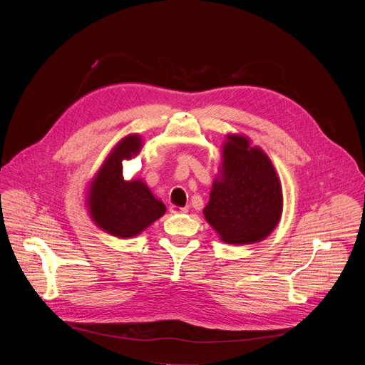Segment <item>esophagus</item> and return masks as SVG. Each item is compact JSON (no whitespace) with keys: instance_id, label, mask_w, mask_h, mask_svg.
<instances>
[{"instance_id":"esophagus-1","label":"esophagus","mask_w":365,"mask_h":365,"mask_svg":"<svg viewBox=\"0 0 365 365\" xmlns=\"http://www.w3.org/2000/svg\"><path fill=\"white\" fill-rule=\"evenodd\" d=\"M169 211L172 212V214H185V212H187V207H180V206H176V205H170L169 206Z\"/></svg>"}]
</instances>
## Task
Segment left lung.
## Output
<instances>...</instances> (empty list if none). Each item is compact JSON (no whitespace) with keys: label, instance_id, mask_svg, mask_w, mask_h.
<instances>
[{"label":"left lung","instance_id":"left-lung-1","mask_svg":"<svg viewBox=\"0 0 365 365\" xmlns=\"http://www.w3.org/2000/svg\"><path fill=\"white\" fill-rule=\"evenodd\" d=\"M282 211V185L269 155L245 135H227L221 175L203 210L207 224L227 244H252L273 232Z\"/></svg>","mask_w":365,"mask_h":365}]
</instances>
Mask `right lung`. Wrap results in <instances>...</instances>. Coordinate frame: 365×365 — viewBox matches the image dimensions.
<instances>
[{"label":"right lung","instance_id":"obj_1","mask_svg":"<svg viewBox=\"0 0 365 365\" xmlns=\"http://www.w3.org/2000/svg\"><path fill=\"white\" fill-rule=\"evenodd\" d=\"M141 147L140 135L124 137L111 150L88 189L86 206L92 221L118 238L141 234L166 212V205L154 197L143 180L123 178V160L133 159Z\"/></svg>","mask_w":365,"mask_h":365}]
</instances>
